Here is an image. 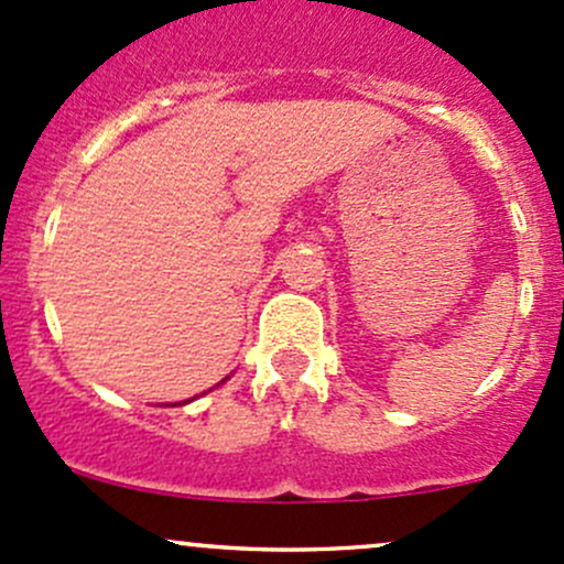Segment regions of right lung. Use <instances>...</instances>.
Returning a JSON list of instances; mask_svg holds the SVG:
<instances>
[{
  "instance_id": "right-lung-1",
  "label": "right lung",
  "mask_w": 564,
  "mask_h": 564,
  "mask_svg": "<svg viewBox=\"0 0 564 564\" xmlns=\"http://www.w3.org/2000/svg\"><path fill=\"white\" fill-rule=\"evenodd\" d=\"M227 380H230V377H225V380H221V382H227ZM221 382H219V386H221ZM192 401V399H189ZM189 401H184V404H189ZM171 406H176V404H171Z\"/></svg>"
}]
</instances>
